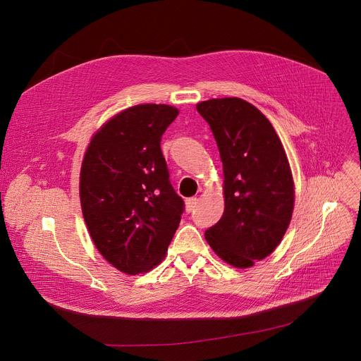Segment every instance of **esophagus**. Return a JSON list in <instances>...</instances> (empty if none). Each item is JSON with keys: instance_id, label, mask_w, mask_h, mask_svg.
<instances>
[{"instance_id": "34e87169", "label": "esophagus", "mask_w": 361, "mask_h": 361, "mask_svg": "<svg viewBox=\"0 0 361 361\" xmlns=\"http://www.w3.org/2000/svg\"><path fill=\"white\" fill-rule=\"evenodd\" d=\"M197 202H199L197 197H190V199H187V200H185V210H187V212H193L195 207H196V204H197Z\"/></svg>"}]
</instances>
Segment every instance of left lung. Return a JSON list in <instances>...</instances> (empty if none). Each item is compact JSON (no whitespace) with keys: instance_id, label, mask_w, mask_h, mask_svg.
I'll return each instance as SVG.
<instances>
[{"instance_id":"8db88e82","label":"left lung","mask_w":361,"mask_h":361,"mask_svg":"<svg viewBox=\"0 0 361 361\" xmlns=\"http://www.w3.org/2000/svg\"><path fill=\"white\" fill-rule=\"evenodd\" d=\"M218 143L225 210L206 241L225 262L247 269L266 258L289 228L295 187L281 142L257 107L236 97L197 104Z\"/></svg>"}]
</instances>
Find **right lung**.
<instances>
[{"label":"right lung","mask_w":361,"mask_h":361,"mask_svg":"<svg viewBox=\"0 0 361 361\" xmlns=\"http://www.w3.org/2000/svg\"><path fill=\"white\" fill-rule=\"evenodd\" d=\"M178 110L139 104L94 135L80 177L84 221L100 254L117 270L139 274L165 257L184 202L170 183L161 137Z\"/></svg>","instance_id":"1"}]
</instances>
